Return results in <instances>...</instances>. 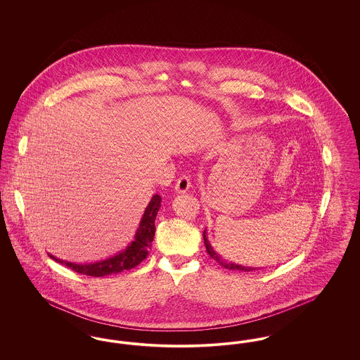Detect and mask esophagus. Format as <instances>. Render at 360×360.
Listing matches in <instances>:
<instances>
[{"label": "esophagus", "instance_id": "esophagus-1", "mask_svg": "<svg viewBox=\"0 0 360 360\" xmlns=\"http://www.w3.org/2000/svg\"><path fill=\"white\" fill-rule=\"evenodd\" d=\"M188 188H190V179H188V176H186V175L179 176L176 179V182H175V190L178 193H186Z\"/></svg>", "mask_w": 360, "mask_h": 360}]
</instances>
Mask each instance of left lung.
Instances as JSON below:
<instances>
[{
	"label": "left lung",
	"mask_w": 360,
	"mask_h": 360,
	"mask_svg": "<svg viewBox=\"0 0 360 360\" xmlns=\"http://www.w3.org/2000/svg\"><path fill=\"white\" fill-rule=\"evenodd\" d=\"M204 241H205L206 251H207L209 257H213L214 260H217L225 269H228V270H240V271H245V273H247V271H252V270H257V269H254V267H247V266H241V264H236V263H231V262H228V260H225V259L220 257V255L213 250V247L210 245L209 240L206 238V229L204 231Z\"/></svg>",
	"instance_id": "left-lung-1"
}]
</instances>
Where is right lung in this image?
Wrapping results in <instances>:
<instances>
[{
	"label": "right lung",
	"mask_w": 360,
	"mask_h": 360,
	"mask_svg": "<svg viewBox=\"0 0 360 360\" xmlns=\"http://www.w3.org/2000/svg\"><path fill=\"white\" fill-rule=\"evenodd\" d=\"M160 201H162L160 195L155 194L144 210L135 239L131 241V244H128L125 250H122L115 257L105 259L101 262H96V263H86V264H77L62 259H56L50 254L49 257H52L55 262H59L60 264H65L75 273L89 275V276H105V275L117 274L124 270H131L136 267L137 264H140L148 255V251L154 240L155 219L160 207Z\"/></svg>",
	"instance_id": "1"
}]
</instances>
